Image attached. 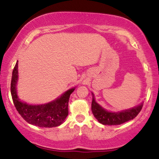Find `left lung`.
Returning <instances> with one entry per match:
<instances>
[{
  "label": "left lung",
  "mask_w": 159,
  "mask_h": 159,
  "mask_svg": "<svg viewBox=\"0 0 159 159\" xmlns=\"http://www.w3.org/2000/svg\"><path fill=\"white\" fill-rule=\"evenodd\" d=\"M143 104L136 107L132 108L125 111H121L120 112H110L102 109L98 103H97L94 99L92 100L91 110L94 117L98 120L99 123L105 125H118L125 122L134 119L139 111H141Z\"/></svg>",
  "instance_id": "1"
}]
</instances>
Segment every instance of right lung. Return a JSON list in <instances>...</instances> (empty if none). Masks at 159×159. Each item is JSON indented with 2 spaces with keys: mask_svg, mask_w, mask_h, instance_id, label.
<instances>
[{
  "mask_svg": "<svg viewBox=\"0 0 159 159\" xmlns=\"http://www.w3.org/2000/svg\"><path fill=\"white\" fill-rule=\"evenodd\" d=\"M18 79V62L15 65L12 74L10 90L13 103L19 114L28 123L41 128H53L60 125L69 114V97L75 88L67 90L60 97L49 103L31 106L21 102L16 94Z\"/></svg>",
  "mask_w": 159,
  "mask_h": 159,
  "instance_id": "1",
  "label": "right lung"
}]
</instances>
